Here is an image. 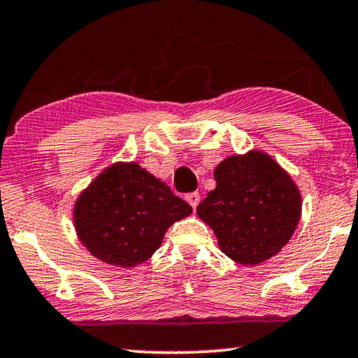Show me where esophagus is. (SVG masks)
Here are the masks:
<instances>
[{
    "label": "esophagus",
    "mask_w": 358,
    "mask_h": 358,
    "mask_svg": "<svg viewBox=\"0 0 358 358\" xmlns=\"http://www.w3.org/2000/svg\"><path fill=\"white\" fill-rule=\"evenodd\" d=\"M186 201H188V204L193 207V209H196L197 207V204H199V193H189V194H186V197H185Z\"/></svg>",
    "instance_id": "esophagus-1"
}]
</instances>
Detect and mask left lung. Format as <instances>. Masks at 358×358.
Masks as SVG:
<instances>
[{
	"label": "left lung",
	"mask_w": 358,
	"mask_h": 358,
	"mask_svg": "<svg viewBox=\"0 0 358 358\" xmlns=\"http://www.w3.org/2000/svg\"><path fill=\"white\" fill-rule=\"evenodd\" d=\"M217 181L197 206V217L215 233L218 248L241 265H257L286 246L301 218L294 180L264 151L228 156L213 170Z\"/></svg>",
	"instance_id": "8db88e82"
}]
</instances>
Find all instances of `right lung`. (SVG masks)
<instances>
[{
    "mask_svg": "<svg viewBox=\"0 0 358 358\" xmlns=\"http://www.w3.org/2000/svg\"><path fill=\"white\" fill-rule=\"evenodd\" d=\"M191 206L136 162L104 169L73 206V227L101 262L131 268L161 248L165 231L188 217Z\"/></svg>",
    "mask_w": 358,
    "mask_h": 358,
    "instance_id": "add662e5",
    "label": "right lung"
}]
</instances>
